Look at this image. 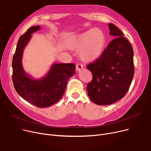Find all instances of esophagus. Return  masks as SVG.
<instances>
[{
	"label": "esophagus",
	"mask_w": 151,
	"mask_h": 151,
	"mask_svg": "<svg viewBox=\"0 0 151 151\" xmlns=\"http://www.w3.org/2000/svg\"><path fill=\"white\" fill-rule=\"evenodd\" d=\"M83 68V65L81 64V63H77V65H76V70L77 71H80L82 68Z\"/></svg>",
	"instance_id": "1"
}]
</instances>
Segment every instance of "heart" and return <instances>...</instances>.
<instances>
[{
    "instance_id": "b5f03b06",
    "label": "heart",
    "mask_w": 151,
    "mask_h": 151,
    "mask_svg": "<svg viewBox=\"0 0 151 151\" xmlns=\"http://www.w3.org/2000/svg\"><path fill=\"white\" fill-rule=\"evenodd\" d=\"M106 42V37L100 29L93 28L78 35L71 42L73 49H80V56L82 60L92 62L101 55Z\"/></svg>"
}]
</instances>
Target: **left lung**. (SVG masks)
I'll return each instance as SVG.
<instances>
[{"label": "left lung", "instance_id": "obj_1", "mask_svg": "<svg viewBox=\"0 0 151 151\" xmlns=\"http://www.w3.org/2000/svg\"><path fill=\"white\" fill-rule=\"evenodd\" d=\"M111 41L100 56L86 66L92 74L87 86L90 99L97 105H108L122 99L134 75L133 51L128 40L113 24H108Z\"/></svg>", "mask_w": 151, "mask_h": 151}]
</instances>
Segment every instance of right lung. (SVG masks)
Instances as JSON below:
<instances>
[{
	"instance_id": "right-lung-1",
	"label": "right lung",
	"mask_w": 151,
	"mask_h": 151,
	"mask_svg": "<svg viewBox=\"0 0 151 151\" xmlns=\"http://www.w3.org/2000/svg\"><path fill=\"white\" fill-rule=\"evenodd\" d=\"M40 26H32L22 35L18 42L12 61V80L14 89L19 96L38 108H46L57 103L65 92L67 81L75 73V63H54L42 80L29 78L22 67L23 50L31 34Z\"/></svg>"
}]
</instances>
